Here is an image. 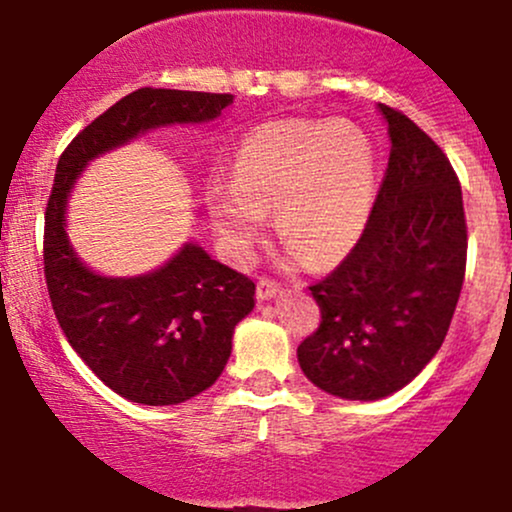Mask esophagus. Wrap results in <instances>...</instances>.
I'll list each match as a JSON object with an SVG mask.
<instances>
[{
  "label": "esophagus",
  "mask_w": 512,
  "mask_h": 512,
  "mask_svg": "<svg viewBox=\"0 0 512 512\" xmlns=\"http://www.w3.org/2000/svg\"><path fill=\"white\" fill-rule=\"evenodd\" d=\"M279 294H282V289H279L274 282H270V279H260V282H257V299L260 301L277 299Z\"/></svg>",
  "instance_id": "34e87169"
}]
</instances>
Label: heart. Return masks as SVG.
<instances>
[{
  "label": "heart",
  "mask_w": 512,
  "mask_h": 512,
  "mask_svg": "<svg viewBox=\"0 0 512 512\" xmlns=\"http://www.w3.org/2000/svg\"><path fill=\"white\" fill-rule=\"evenodd\" d=\"M378 193V157L351 120H279L242 137L233 181L208 191L220 240L247 262L272 213L274 233L309 265L346 255L363 235Z\"/></svg>",
  "instance_id": "1"
}]
</instances>
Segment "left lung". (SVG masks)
Here are the masks:
<instances>
[{
    "label": "left lung",
    "instance_id": "1",
    "mask_svg": "<svg viewBox=\"0 0 512 512\" xmlns=\"http://www.w3.org/2000/svg\"><path fill=\"white\" fill-rule=\"evenodd\" d=\"M390 161L368 228L311 297L321 324L297 348L306 378L341 400L410 385L449 331L466 272V218L449 159L410 117L378 105Z\"/></svg>",
    "mask_w": 512,
    "mask_h": 512
}]
</instances>
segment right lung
Here are the masks:
<instances>
[{"instance_id": "1", "label": "right lung", "mask_w": 512, "mask_h": 512, "mask_svg": "<svg viewBox=\"0 0 512 512\" xmlns=\"http://www.w3.org/2000/svg\"><path fill=\"white\" fill-rule=\"evenodd\" d=\"M233 100L193 90H134L90 122L58 159L43 233L48 294L73 351L129 402L179 405L208 390L228 363L235 326L255 309V282L193 240L152 272H95L68 238V201L90 161L152 129L208 125Z\"/></svg>"}]
</instances>
